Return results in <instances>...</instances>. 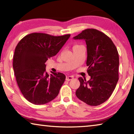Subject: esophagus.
<instances>
[{
	"mask_svg": "<svg viewBox=\"0 0 134 134\" xmlns=\"http://www.w3.org/2000/svg\"><path fill=\"white\" fill-rule=\"evenodd\" d=\"M74 79L73 76H67L66 78H65V80H66L67 81H70L72 80V79Z\"/></svg>",
	"mask_w": 134,
	"mask_h": 134,
	"instance_id": "obj_1",
	"label": "esophagus"
}]
</instances>
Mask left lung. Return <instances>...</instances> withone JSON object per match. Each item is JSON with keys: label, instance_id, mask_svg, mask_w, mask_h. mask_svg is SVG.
Masks as SVG:
<instances>
[{"label": "left lung", "instance_id": "left-lung-1", "mask_svg": "<svg viewBox=\"0 0 134 134\" xmlns=\"http://www.w3.org/2000/svg\"><path fill=\"white\" fill-rule=\"evenodd\" d=\"M74 40H84L87 45L89 81L79 77L76 96L87 105L97 106L106 102L118 81L119 54L109 37L95 29H87Z\"/></svg>", "mask_w": 134, "mask_h": 134}]
</instances>
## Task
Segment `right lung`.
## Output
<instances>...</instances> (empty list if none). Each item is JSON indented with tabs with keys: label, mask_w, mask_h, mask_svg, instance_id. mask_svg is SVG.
Wrapping results in <instances>:
<instances>
[{
	"label": "right lung",
	"mask_w": 134,
	"mask_h": 134,
	"mask_svg": "<svg viewBox=\"0 0 134 134\" xmlns=\"http://www.w3.org/2000/svg\"><path fill=\"white\" fill-rule=\"evenodd\" d=\"M70 37L32 33L16 47L13 60L16 80L25 98L31 103L44 105L58 96L65 76L52 72L49 75L45 63L58 53Z\"/></svg>",
	"instance_id": "obj_1"
}]
</instances>
